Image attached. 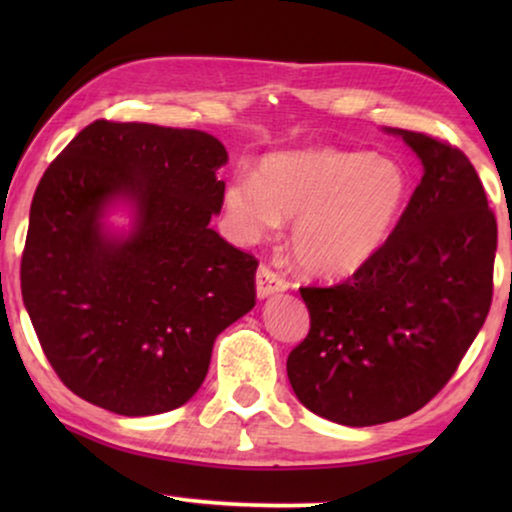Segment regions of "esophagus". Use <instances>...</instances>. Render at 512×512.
<instances>
[{"label":"esophagus","mask_w":512,"mask_h":512,"mask_svg":"<svg viewBox=\"0 0 512 512\" xmlns=\"http://www.w3.org/2000/svg\"><path fill=\"white\" fill-rule=\"evenodd\" d=\"M286 286H289V282L282 275H277L275 270L268 268V265H261L256 270V296L261 300L275 296L279 291H286Z\"/></svg>","instance_id":"obj_1"}]
</instances>
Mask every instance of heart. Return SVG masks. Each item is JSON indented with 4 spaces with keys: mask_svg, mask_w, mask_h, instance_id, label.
<instances>
[{
    "mask_svg": "<svg viewBox=\"0 0 512 512\" xmlns=\"http://www.w3.org/2000/svg\"><path fill=\"white\" fill-rule=\"evenodd\" d=\"M410 202V174L370 151L272 153L258 177L237 172L223 191L240 242L263 240L293 219L291 251L312 277L345 279L387 247Z\"/></svg>",
    "mask_w": 512,
    "mask_h": 512,
    "instance_id": "1",
    "label": "heart"
}]
</instances>
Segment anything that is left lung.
I'll return each instance as SVG.
<instances>
[{"mask_svg":"<svg viewBox=\"0 0 512 512\" xmlns=\"http://www.w3.org/2000/svg\"><path fill=\"white\" fill-rule=\"evenodd\" d=\"M401 137L424 174L387 247L347 282L300 289L310 333L286 359L298 401L345 426L424 408L471 347L492 305L496 219L464 153Z\"/></svg>","mask_w":512,"mask_h":512,"instance_id":"1","label":"left lung"}]
</instances>
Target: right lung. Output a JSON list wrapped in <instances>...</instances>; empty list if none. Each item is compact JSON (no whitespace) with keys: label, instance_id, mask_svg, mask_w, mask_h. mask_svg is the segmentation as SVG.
<instances>
[{"label":"right lung","instance_id":"right-lung-1","mask_svg":"<svg viewBox=\"0 0 512 512\" xmlns=\"http://www.w3.org/2000/svg\"><path fill=\"white\" fill-rule=\"evenodd\" d=\"M226 163L202 130L95 121L48 165L20 289L46 359L83 401L125 417L179 408L216 335L256 305L258 261L209 228ZM116 206L128 231L106 223Z\"/></svg>","mask_w":512,"mask_h":512}]
</instances>
